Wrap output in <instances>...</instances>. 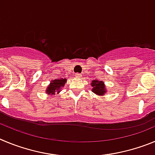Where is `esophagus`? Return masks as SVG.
I'll return each mask as SVG.
<instances>
[{"instance_id": "1", "label": "esophagus", "mask_w": 155, "mask_h": 155, "mask_svg": "<svg viewBox=\"0 0 155 155\" xmlns=\"http://www.w3.org/2000/svg\"><path fill=\"white\" fill-rule=\"evenodd\" d=\"M80 73H78V72H77V73H76V77H80Z\"/></svg>"}]
</instances>
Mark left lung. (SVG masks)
Here are the masks:
<instances>
[{
	"mask_svg": "<svg viewBox=\"0 0 155 155\" xmlns=\"http://www.w3.org/2000/svg\"><path fill=\"white\" fill-rule=\"evenodd\" d=\"M93 89L92 91L93 93H97L98 95H104V93L106 92L105 86H104V83L102 81H97V80H93L91 83Z\"/></svg>",
	"mask_w": 155,
	"mask_h": 155,
	"instance_id": "1",
	"label": "left lung"
}]
</instances>
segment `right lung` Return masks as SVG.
<instances>
[{
    "mask_svg": "<svg viewBox=\"0 0 155 155\" xmlns=\"http://www.w3.org/2000/svg\"><path fill=\"white\" fill-rule=\"evenodd\" d=\"M65 81L66 79H54L53 81H51V84L48 86V90H47V93L49 94H55V92L57 93H59V91L61 90L62 86L65 85Z\"/></svg>",
    "mask_w": 155,
    "mask_h": 155,
    "instance_id": "obj_1",
    "label": "right lung"
}]
</instances>
